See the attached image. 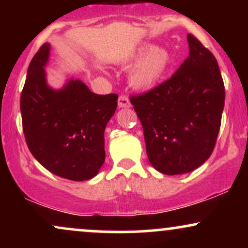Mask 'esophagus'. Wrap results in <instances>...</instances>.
Wrapping results in <instances>:
<instances>
[{"mask_svg":"<svg viewBox=\"0 0 248 248\" xmlns=\"http://www.w3.org/2000/svg\"><path fill=\"white\" fill-rule=\"evenodd\" d=\"M118 105L120 108H128L130 107V101L128 99V96L126 95H120L119 96V100H118Z\"/></svg>","mask_w":248,"mask_h":248,"instance_id":"obj_1","label":"esophagus"}]
</instances>
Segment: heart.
Segmentation results:
<instances>
[{
    "label": "heart",
    "instance_id": "1",
    "mask_svg": "<svg viewBox=\"0 0 248 248\" xmlns=\"http://www.w3.org/2000/svg\"><path fill=\"white\" fill-rule=\"evenodd\" d=\"M138 62L130 72V82L135 88L142 91L152 90L166 75L169 67V52L164 49H156L154 45H144L132 57Z\"/></svg>",
    "mask_w": 248,
    "mask_h": 248
}]
</instances>
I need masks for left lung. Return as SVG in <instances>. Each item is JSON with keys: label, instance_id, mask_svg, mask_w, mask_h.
Instances as JSON below:
<instances>
[{"label": "left lung", "instance_id": "1", "mask_svg": "<svg viewBox=\"0 0 248 248\" xmlns=\"http://www.w3.org/2000/svg\"><path fill=\"white\" fill-rule=\"evenodd\" d=\"M187 42L189 57L169 79L130 96L150 164L166 175L192 171L211 156L224 109L217 59L191 33Z\"/></svg>", "mask_w": 248, "mask_h": 248}]
</instances>
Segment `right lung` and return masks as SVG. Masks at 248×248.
I'll return each instance as SVG.
<instances>
[{
	"label": "right lung",
	"instance_id": "add662e5",
	"mask_svg": "<svg viewBox=\"0 0 248 248\" xmlns=\"http://www.w3.org/2000/svg\"><path fill=\"white\" fill-rule=\"evenodd\" d=\"M49 56L50 44L44 43L28 67L21 94L25 141L45 169L71 181H86L105 162V128L115 113L118 94H95L73 79L53 90L44 71Z\"/></svg>",
	"mask_w": 248,
	"mask_h": 248
}]
</instances>
